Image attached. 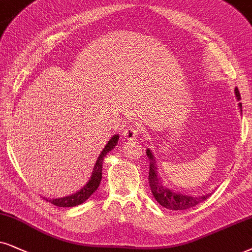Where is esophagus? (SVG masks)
<instances>
[{
	"label": "esophagus",
	"instance_id": "34e87169",
	"mask_svg": "<svg viewBox=\"0 0 252 252\" xmlns=\"http://www.w3.org/2000/svg\"><path fill=\"white\" fill-rule=\"evenodd\" d=\"M138 135H139V130L138 128H136L135 126H129V128H126L123 131V137L124 139H126V141H133V139H136L137 137H138Z\"/></svg>",
	"mask_w": 252,
	"mask_h": 252
}]
</instances>
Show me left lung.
<instances>
[{"label":"left lung","instance_id":"1","mask_svg":"<svg viewBox=\"0 0 252 252\" xmlns=\"http://www.w3.org/2000/svg\"><path fill=\"white\" fill-rule=\"evenodd\" d=\"M235 94H236L237 100H241V94L238 92L237 87L235 88ZM238 106L241 108L242 111V104L238 103ZM146 155H148V158L150 159V171H149V184L150 189H151V192L154 194V196L157 200V202L160 206L165 207L167 209H172V211H185V209L192 208V207L199 205L200 202L205 201V200L208 199L209 196L212 195V193L205 194V195H189V194H181L179 192H173V190L170 189H166V187L163 186L160 183V178H158L157 173V166H156L155 157L152 155L151 150H146Z\"/></svg>","mask_w":252,"mask_h":252}]
</instances>
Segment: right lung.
Segmentation results:
<instances>
[{"label": "right lung", "instance_id": "obj_1", "mask_svg": "<svg viewBox=\"0 0 252 252\" xmlns=\"http://www.w3.org/2000/svg\"><path fill=\"white\" fill-rule=\"evenodd\" d=\"M119 135L113 136L110 138V141L107 143L106 146H104L102 151H101L100 156H98L96 163L94 165L91 178H89L87 184H86L82 189H79L78 192H75L74 194H72V195L59 197V199H46L47 201L58 207H75L84 203L86 200L97 189L98 185L101 183V179H102V164L104 160V156L115 148L117 142H119Z\"/></svg>", "mask_w": 252, "mask_h": 252}]
</instances>
